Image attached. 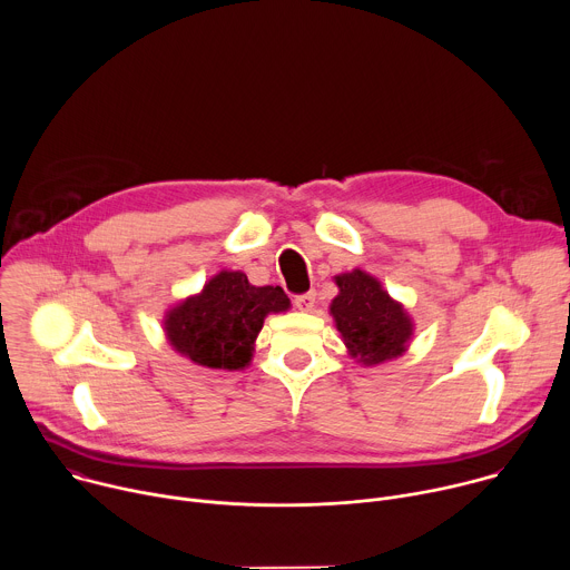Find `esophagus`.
I'll return each mask as SVG.
<instances>
[{"instance_id": "obj_1", "label": "esophagus", "mask_w": 570, "mask_h": 570, "mask_svg": "<svg viewBox=\"0 0 570 570\" xmlns=\"http://www.w3.org/2000/svg\"><path fill=\"white\" fill-rule=\"evenodd\" d=\"M295 306L299 308V311H304V313H308V311H313V306H315V293L311 291V293H304V295H297L295 297Z\"/></svg>"}]
</instances>
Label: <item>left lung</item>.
<instances>
[{
	"mask_svg": "<svg viewBox=\"0 0 570 570\" xmlns=\"http://www.w3.org/2000/svg\"><path fill=\"white\" fill-rule=\"evenodd\" d=\"M338 295L330 313L347 354L365 365H381L409 352L415 324L401 302L390 297L370 273L354 268L334 277Z\"/></svg>",
	"mask_w": 570,
	"mask_h": 570,
	"instance_id": "1",
	"label": "left lung"
}]
</instances>
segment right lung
Returning <instances> with one entry per match:
<instances>
[{"label":"right lung","instance_id":"1","mask_svg":"<svg viewBox=\"0 0 570 570\" xmlns=\"http://www.w3.org/2000/svg\"><path fill=\"white\" fill-rule=\"evenodd\" d=\"M288 308L279 286H253L246 273L220 271L167 311L165 336L174 352L200 367L246 370L264 320Z\"/></svg>","mask_w":570,"mask_h":570}]
</instances>
